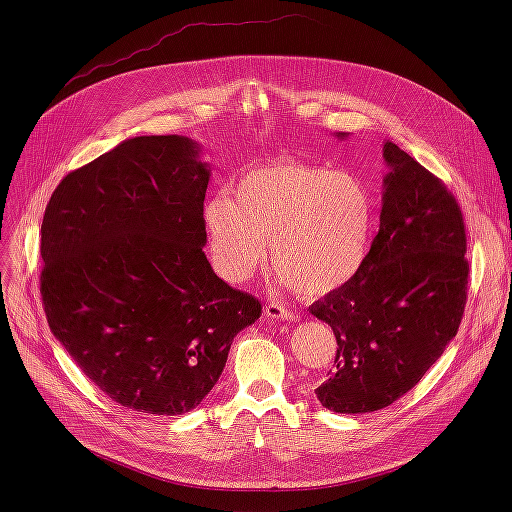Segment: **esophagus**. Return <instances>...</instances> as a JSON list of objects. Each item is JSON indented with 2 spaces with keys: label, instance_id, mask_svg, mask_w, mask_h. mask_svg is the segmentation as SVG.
Instances as JSON below:
<instances>
[{
  "label": "esophagus",
  "instance_id": "34e87169",
  "mask_svg": "<svg viewBox=\"0 0 512 512\" xmlns=\"http://www.w3.org/2000/svg\"><path fill=\"white\" fill-rule=\"evenodd\" d=\"M263 313H265L267 317H272V319H282V321H294V319L299 317V315L294 313L292 309H288V307H284V305H280V303H274V301L265 305Z\"/></svg>",
  "mask_w": 512,
  "mask_h": 512
}]
</instances>
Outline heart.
<instances>
[{
	"mask_svg": "<svg viewBox=\"0 0 512 512\" xmlns=\"http://www.w3.org/2000/svg\"><path fill=\"white\" fill-rule=\"evenodd\" d=\"M375 222L367 184L348 172L276 159L242 172L230 199L205 205L203 226L220 274L247 280L267 259L276 282L301 297H324L363 267Z\"/></svg>",
	"mask_w": 512,
	"mask_h": 512,
	"instance_id": "b5f03b06",
	"label": "heart"
}]
</instances>
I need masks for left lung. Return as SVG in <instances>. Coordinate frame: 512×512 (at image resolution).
I'll return each mask as SVG.
<instances>
[{
	"mask_svg": "<svg viewBox=\"0 0 512 512\" xmlns=\"http://www.w3.org/2000/svg\"><path fill=\"white\" fill-rule=\"evenodd\" d=\"M338 137H344L340 132ZM380 230L359 274L309 313L336 336L334 369L315 388L336 413L380 411L419 384L456 336L467 305L465 220L446 184L384 145Z\"/></svg>",
	"mask_w": 512,
	"mask_h": 512,
	"instance_id": "obj_1",
	"label": "left lung"
}]
</instances>
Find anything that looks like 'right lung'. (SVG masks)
<instances>
[{"label": "right lung", "mask_w": 512, "mask_h": 512, "mask_svg": "<svg viewBox=\"0 0 512 512\" xmlns=\"http://www.w3.org/2000/svg\"><path fill=\"white\" fill-rule=\"evenodd\" d=\"M209 168L178 134L134 137L70 172L41 224L47 324L118 405L182 415L220 380L261 303L205 257Z\"/></svg>", "instance_id": "add662e5"}]
</instances>
